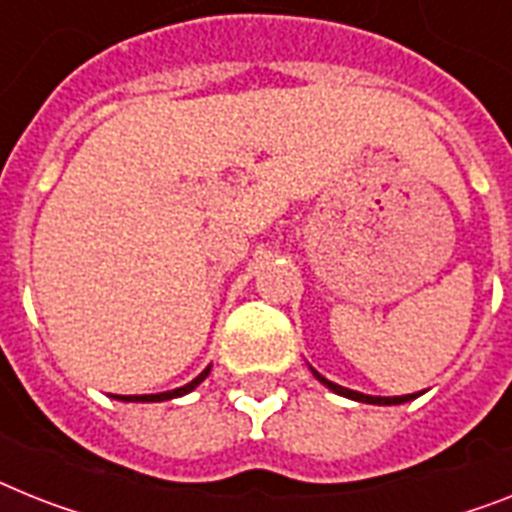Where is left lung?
<instances>
[{"label":"left lung","mask_w":512,"mask_h":512,"mask_svg":"<svg viewBox=\"0 0 512 512\" xmlns=\"http://www.w3.org/2000/svg\"><path fill=\"white\" fill-rule=\"evenodd\" d=\"M311 369V366H308ZM311 374H314L319 382L327 387V390H332L335 395H342V398H348V400H356V403H369V405H400V403H411V400H416L421 392H413V395H400V398H377V395H363V392H356V390H348V387H340V384L335 382H329L327 377H322L319 371L311 369Z\"/></svg>","instance_id":"8db88e82"}]
</instances>
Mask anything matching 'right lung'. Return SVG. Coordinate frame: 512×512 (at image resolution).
<instances>
[{"label":"right lung","instance_id":"1","mask_svg":"<svg viewBox=\"0 0 512 512\" xmlns=\"http://www.w3.org/2000/svg\"><path fill=\"white\" fill-rule=\"evenodd\" d=\"M211 366H206L201 374H198L193 382L183 384V387H177V390H170V392H156V395H114V400H125V403H164V400H172V398H183V395H188V392H193L198 387V384L204 382L206 377H209Z\"/></svg>","mask_w":512,"mask_h":512}]
</instances>
